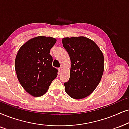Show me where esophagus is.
Instances as JSON below:
<instances>
[{"mask_svg": "<svg viewBox=\"0 0 129 129\" xmlns=\"http://www.w3.org/2000/svg\"><path fill=\"white\" fill-rule=\"evenodd\" d=\"M62 70H63V67H61L58 68V71H59V73H61V71H62Z\"/></svg>", "mask_w": 129, "mask_h": 129, "instance_id": "1", "label": "esophagus"}]
</instances>
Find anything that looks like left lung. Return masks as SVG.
I'll list each match as a JSON object with an SVG mask.
<instances>
[{"label": "left lung", "instance_id": "obj_1", "mask_svg": "<svg viewBox=\"0 0 129 129\" xmlns=\"http://www.w3.org/2000/svg\"><path fill=\"white\" fill-rule=\"evenodd\" d=\"M63 46L71 59L70 77L65 90L75 99H83L95 90L104 73V58L98 46L84 36L64 37Z\"/></svg>", "mask_w": 129, "mask_h": 129}]
</instances>
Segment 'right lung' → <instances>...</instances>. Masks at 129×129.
I'll return each mask as SVG.
<instances>
[{"mask_svg":"<svg viewBox=\"0 0 129 129\" xmlns=\"http://www.w3.org/2000/svg\"><path fill=\"white\" fill-rule=\"evenodd\" d=\"M56 42L52 37L40 36L30 39L18 51L15 68L24 90L34 97L43 95L57 77L50 50Z\"/></svg>","mask_w":129,"mask_h":129,"instance_id":"obj_1","label":"right lung"}]
</instances>
